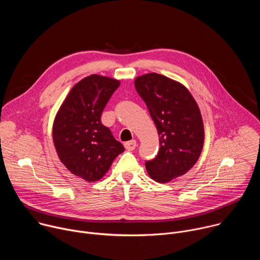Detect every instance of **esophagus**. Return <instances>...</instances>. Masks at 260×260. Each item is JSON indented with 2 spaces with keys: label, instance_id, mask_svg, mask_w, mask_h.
I'll return each mask as SVG.
<instances>
[{
  "label": "esophagus",
  "instance_id": "1",
  "mask_svg": "<svg viewBox=\"0 0 260 260\" xmlns=\"http://www.w3.org/2000/svg\"><path fill=\"white\" fill-rule=\"evenodd\" d=\"M124 147L126 150H129V151H133L136 149L137 147V142L135 140H132V141H128V142H125L124 143Z\"/></svg>",
  "mask_w": 260,
  "mask_h": 260
}]
</instances>
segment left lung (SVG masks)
Here are the masks:
<instances>
[{
    "label": "left lung",
    "mask_w": 260,
    "mask_h": 260,
    "mask_svg": "<svg viewBox=\"0 0 260 260\" xmlns=\"http://www.w3.org/2000/svg\"><path fill=\"white\" fill-rule=\"evenodd\" d=\"M159 136L157 155L146 160L149 176L170 182L188 172L198 161L204 145V124L199 106L186 87L157 73L135 81Z\"/></svg>",
    "instance_id": "obj_1"
}]
</instances>
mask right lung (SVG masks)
I'll return each instance as SVG.
<instances>
[{"label":"right lung","mask_w":260,"mask_h":260,"mask_svg":"<svg viewBox=\"0 0 260 260\" xmlns=\"http://www.w3.org/2000/svg\"><path fill=\"white\" fill-rule=\"evenodd\" d=\"M119 85L118 80L93 74L72 88L56 114L52 134L57 155L72 174L85 181L100 180L124 151L101 121Z\"/></svg>","instance_id":"add662e5"}]
</instances>
